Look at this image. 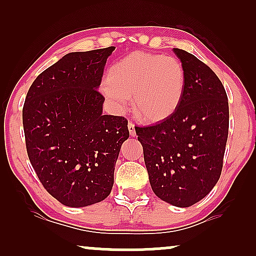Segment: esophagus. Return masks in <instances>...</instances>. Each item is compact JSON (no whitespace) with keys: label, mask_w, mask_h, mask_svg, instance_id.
<instances>
[{"label":"esophagus","mask_w":256,"mask_h":256,"mask_svg":"<svg viewBox=\"0 0 256 256\" xmlns=\"http://www.w3.org/2000/svg\"><path fill=\"white\" fill-rule=\"evenodd\" d=\"M128 129H129V134H130V136H132V138H135V136H136L135 124H132V122H129V124H128Z\"/></svg>","instance_id":"obj_1"}]
</instances>
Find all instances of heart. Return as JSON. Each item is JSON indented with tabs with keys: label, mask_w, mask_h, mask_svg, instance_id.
<instances>
[{
	"label": "heart",
	"mask_w": 256,
	"mask_h": 256,
	"mask_svg": "<svg viewBox=\"0 0 256 256\" xmlns=\"http://www.w3.org/2000/svg\"><path fill=\"white\" fill-rule=\"evenodd\" d=\"M186 90V71L177 58L132 52L108 68L101 92L115 113H124L132 96L135 118L160 124L176 113Z\"/></svg>",
	"instance_id": "b5f03b06"
}]
</instances>
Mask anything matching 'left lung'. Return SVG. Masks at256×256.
Segmentation results:
<instances>
[{
    "mask_svg": "<svg viewBox=\"0 0 256 256\" xmlns=\"http://www.w3.org/2000/svg\"><path fill=\"white\" fill-rule=\"evenodd\" d=\"M174 52L186 71L183 101L168 120L135 130L154 194L177 208H188L205 198L222 174L228 100L208 65L180 48Z\"/></svg>",
    "mask_w": 256,
    "mask_h": 256,
    "instance_id": "left-lung-1",
    "label": "left lung"
}]
</instances>
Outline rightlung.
Returning <instances> with one entry per match:
<instances>
[{
    "label": "right lung",
    "instance_id": "obj_1",
    "mask_svg": "<svg viewBox=\"0 0 256 256\" xmlns=\"http://www.w3.org/2000/svg\"><path fill=\"white\" fill-rule=\"evenodd\" d=\"M114 46L71 52L42 72L23 107L26 152L52 197L68 208L102 202L114 184L128 121L104 115L99 93Z\"/></svg>",
    "mask_w": 256,
    "mask_h": 256
}]
</instances>
